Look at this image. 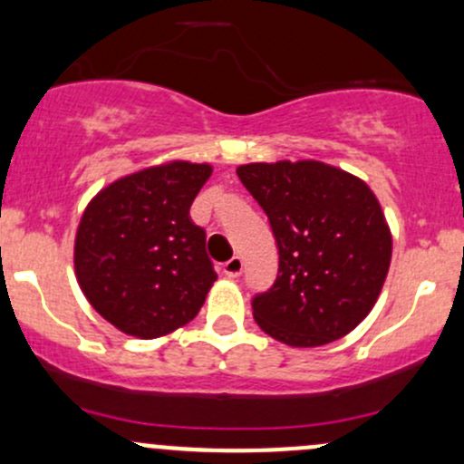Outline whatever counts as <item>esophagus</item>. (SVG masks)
I'll return each mask as SVG.
<instances>
[{"label":"esophagus","mask_w":464,"mask_h":464,"mask_svg":"<svg viewBox=\"0 0 464 464\" xmlns=\"http://www.w3.org/2000/svg\"><path fill=\"white\" fill-rule=\"evenodd\" d=\"M241 272H243V258L241 256H232L230 261L223 263V274H226V276L237 278V276H241Z\"/></svg>","instance_id":"obj_1"}]
</instances>
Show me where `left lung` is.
I'll list each match as a JSON object with an SVG mask.
<instances>
[{"instance_id": "8db88e82", "label": "left lung", "mask_w": 464, "mask_h": 464, "mask_svg": "<svg viewBox=\"0 0 464 464\" xmlns=\"http://www.w3.org/2000/svg\"><path fill=\"white\" fill-rule=\"evenodd\" d=\"M270 218L278 247L272 287L254 294V321L292 347L350 334L370 314L392 261V234L365 181L321 161L237 170Z\"/></svg>"}]
</instances>
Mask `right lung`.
Masks as SVG:
<instances>
[{
  "label": "right lung",
  "mask_w": 464,
  "mask_h": 464,
  "mask_svg": "<svg viewBox=\"0 0 464 464\" xmlns=\"http://www.w3.org/2000/svg\"><path fill=\"white\" fill-rule=\"evenodd\" d=\"M212 168L174 161L123 177L92 198L74 238L91 305L117 330L159 338L201 310L217 272L190 206Z\"/></svg>",
  "instance_id": "add662e5"
}]
</instances>
